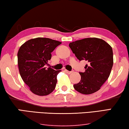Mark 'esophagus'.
Instances as JSON below:
<instances>
[{
    "label": "esophagus",
    "mask_w": 129,
    "mask_h": 129,
    "mask_svg": "<svg viewBox=\"0 0 129 129\" xmlns=\"http://www.w3.org/2000/svg\"><path fill=\"white\" fill-rule=\"evenodd\" d=\"M64 71H65V72L67 73H68V74H71V73L73 72V71H68V70H65Z\"/></svg>",
    "instance_id": "34e87169"
}]
</instances>
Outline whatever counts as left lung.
I'll return each mask as SVG.
<instances>
[{"mask_svg": "<svg viewBox=\"0 0 129 129\" xmlns=\"http://www.w3.org/2000/svg\"><path fill=\"white\" fill-rule=\"evenodd\" d=\"M69 47L79 60L88 62L85 72H80L81 78L73 85L84 94L93 93L100 89L110 76L113 66L112 47L103 40L92 37L73 41Z\"/></svg>", "mask_w": 129, "mask_h": 129, "instance_id": "left-lung-1", "label": "left lung"}]
</instances>
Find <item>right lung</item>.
Returning a JSON list of instances; mask_svg holds the SVG:
<instances>
[{
	"label": "right lung",
	"instance_id": "1",
	"mask_svg": "<svg viewBox=\"0 0 129 129\" xmlns=\"http://www.w3.org/2000/svg\"><path fill=\"white\" fill-rule=\"evenodd\" d=\"M61 42L48 38L32 39L26 41L18 52L19 74L31 92L46 96L55 89L57 75L61 70L45 67L51 59V52Z\"/></svg>",
	"mask_w": 129,
	"mask_h": 129
}]
</instances>
